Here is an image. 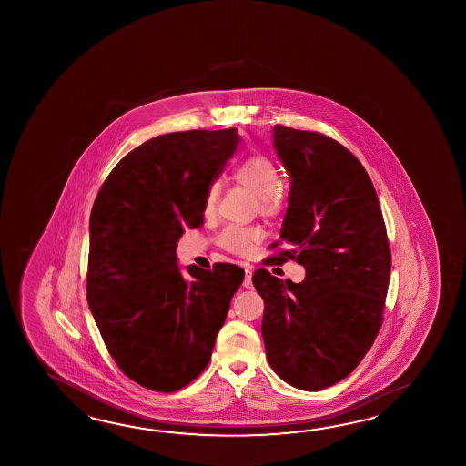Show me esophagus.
I'll return each instance as SVG.
<instances>
[{"label":"esophagus","mask_w":466,"mask_h":466,"mask_svg":"<svg viewBox=\"0 0 466 466\" xmlns=\"http://www.w3.org/2000/svg\"><path fill=\"white\" fill-rule=\"evenodd\" d=\"M253 271H255V267L253 265H245V279H243V287L253 288V283H251V275H253Z\"/></svg>","instance_id":"1"}]
</instances>
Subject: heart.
Wrapping results in <instances>:
<instances>
[{
    "instance_id": "b5f03b06",
    "label": "heart",
    "mask_w": 466,
    "mask_h": 466,
    "mask_svg": "<svg viewBox=\"0 0 466 466\" xmlns=\"http://www.w3.org/2000/svg\"><path fill=\"white\" fill-rule=\"evenodd\" d=\"M233 178L239 185L257 193V208L263 217H273L281 209L283 193L278 188L279 173L277 165L263 155H253L243 159L237 168L233 169ZM219 188L213 183L207 191L205 211L211 213L218 203ZM259 238L258 229L228 227L219 235V245L237 255H248L255 247Z\"/></svg>"
}]
</instances>
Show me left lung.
<instances>
[{
	"instance_id": "8db88e82",
	"label": "left lung",
	"mask_w": 466,
	"mask_h": 466,
	"mask_svg": "<svg viewBox=\"0 0 466 466\" xmlns=\"http://www.w3.org/2000/svg\"><path fill=\"white\" fill-rule=\"evenodd\" d=\"M273 147L291 178L279 238L293 249L277 259H297L307 277L293 283L255 271L261 335L278 377L318 391L347 378L373 345L391 253L375 187L345 147L281 125Z\"/></svg>"
}]
</instances>
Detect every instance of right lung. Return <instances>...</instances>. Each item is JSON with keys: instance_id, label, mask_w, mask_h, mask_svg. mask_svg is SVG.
I'll return each instance as SVG.
<instances>
[{"instance_id": "1", "label": "right lung", "mask_w": 466, "mask_h": 466, "mask_svg": "<svg viewBox=\"0 0 466 466\" xmlns=\"http://www.w3.org/2000/svg\"><path fill=\"white\" fill-rule=\"evenodd\" d=\"M235 128L151 138L109 173L89 215L86 295L121 371L155 391L187 387L208 365L229 301L243 281L237 265L178 267L187 228L203 223L205 198L233 153Z\"/></svg>"}]
</instances>
